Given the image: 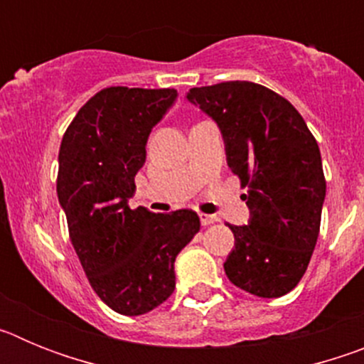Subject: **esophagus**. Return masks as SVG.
Here are the masks:
<instances>
[{
    "label": "esophagus",
    "mask_w": 364,
    "mask_h": 364,
    "mask_svg": "<svg viewBox=\"0 0 364 364\" xmlns=\"http://www.w3.org/2000/svg\"><path fill=\"white\" fill-rule=\"evenodd\" d=\"M198 217H200V222H202V226H210V224H213V222H217V217H215V215L200 213V215H198Z\"/></svg>",
    "instance_id": "obj_1"
}]
</instances>
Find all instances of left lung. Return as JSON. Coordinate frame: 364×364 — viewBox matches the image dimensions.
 <instances>
[{
	"label": "left lung",
	"mask_w": 364,
	"mask_h": 364,
	"mask_svg": "<svg viewBox=\"0 0 364 364\" xmlns=\"http://www.w3.org/2000/svg\"><path fill=\"white\" fill-rule=\"evenodd\" d=\"M186 98L217 124L228 166L247 188L250 220L228 224V279L257 297L286 295L306 272L326 197L314 134L288 100L259 83L193 87Z\"/></svg>",
	"instance_id": "obj_1"
}]
</instances>
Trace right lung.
<instances>
[{"label": "right lung", "instance_id": "obj_1", "mask_svg": "<svg viewBox=\"0 0 364 364\" xmlns=\"http://www.w3.org/2000/svg\"><path fill=\"white\" fill-rule=\"evenodd\" d=\"M175 89L107 87L78 111L58 154V200L92 290L122 315H144L175 290V260L200 230L191 210H131L151 131Z\"/></svg>", "mask_w": 364, "mask_h": 364}]
</instances>
